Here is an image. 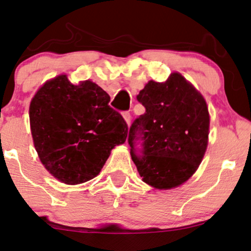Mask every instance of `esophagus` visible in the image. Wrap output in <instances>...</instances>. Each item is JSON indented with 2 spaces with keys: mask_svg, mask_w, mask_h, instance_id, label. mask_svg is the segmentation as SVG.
Returning <instances> with one entry per match:
<instances>
[{
  "mask_svg": "<svg viewBox=\"0 0 251 251\" xmlns=\"http://www.w3.org/2000/svg\"><path fill=\"white\" fill-rule=\"evenodd\" d=\"M123 117H124V119H125V122L127 123V125H129V124H131V119H132L131 113H129L128 111H125L123 113Z\"/></svg>",
  "mask_w": 251,
  "mask_h": 251,
  "instance_id": "1",
  "label": "esophagus"
}]
</instances>
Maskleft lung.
Listing matches in <instances>:
<instances>
[{"mask_svg": "<svg viewBox=\"0 0 251 251\" xmlns=\"http://www.w3.org/2000/svg\"><path fill=\"white\" fill-rule=\"evenodd\" d=\"M146 112L129 127L131 156L142 180L171 189L187 181L208 147L210 117L201 93L178 72L165 82L150 80L136 96ZM141 139V154L136 141Z\"/></svg>", "mask_w": 251, "mask_h": 251, "instance_id": "1", "label": "left lung"}]
</instances>
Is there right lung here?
I'll use <instances>...</instances> for the list:
<instances>
[{"instance_id": "obj_1", "label": "right lung", "mask_w": 251, "mask_h": 251, "mask_svg": "<svg viewBox=\"0 0 251 251\" xmlns=\"http://www.w3.org/2000/svg\"><path fill=\"white\" fill-rule=\"evenodd\" d=\"M95 82H70L66 75L47 81L29 104V124L39 158L66 185L88 181L101 172L116 146L127 138V124L109 105Z\"/></svg>"}]
</instances>
